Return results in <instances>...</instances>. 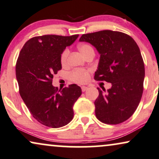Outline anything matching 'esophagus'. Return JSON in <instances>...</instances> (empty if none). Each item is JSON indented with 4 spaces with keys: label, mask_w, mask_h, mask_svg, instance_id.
<instances>
[{
    "label": "esophagus",
    "mask_w": 159,
    "mask_h": 159,
    "mask_svg": "<svg viewBox=\"0 0 159 159\" xmlns=\"http://www.w3.org/2000/svg\"><path fill=\"white\" fill-rule=\"evenodd\" d=\"M88 89V87L87 86H81V90H82V92H85L86 89Z\"/></svg>",
    "instance_id": "esophagus-1"
}]
</instances>
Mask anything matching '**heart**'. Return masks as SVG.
I'll return each instance as SVG.
<instances>
[{"mask_svg": "<svg viewBox=\"0 0 159 159\" xmlns=\"http://www.w3.org/2000/svg\"><path fill=\"white\" fill-rule=\"evenodd\" d=\"M78 50L84 57L90 53H94V50L91 45L88 44H81L78 45ZM68 55H69V50L65 49L62 52L61 55V63L62 65H65L67 62ZM70 78L71 81L78 84H83L87 81L89 79V71L86 70H75L70 74Z\"/></svg>", "mask_w": 159, "mask_h": 159, "instance_id": "heart-1", "label": "heart"}]
</instances>
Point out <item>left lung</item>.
Wrapping results in <instances>:
<instances>
[{
    "label": "left lung",
    "mask_w": 159,
    "mask_h": 159,
    "mask_svg": "<svg viewBox=\"0 0 159 159\" xmlns=\"http://www.w3.org/2000/svg\"><path fill=\"white\" fill-rule=\"evenodd\" d=\"M80 42L90 43L100 54L94 79L111 84L106 91L98 88L95 115L107 124H119L132 116L143 92L144 65L137 44L129 35L104 30L83 34Z\"/></svg>",
    "instance_id": "1"
}]
</instances>
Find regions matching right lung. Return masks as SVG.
Segmentation results:
<instances>
[{"instance_id":"obj_1","label":"right lung","mask_w":159,"mask_h":159,"mask_svg":"<svg viewBox=\"0 0 159 159\" xmlns=\"http://www.w3.org/2000/svg\"><path fill=\"white\" fill-rule=\"evenodd\" d=\"M78 34L44 35L25 43L16 64L20 94L35 120L51 128L65 126L73 120V105L81 94L76 84L58 90L52 85L61 69V55Z\"/></svg>"}]
</instances>
